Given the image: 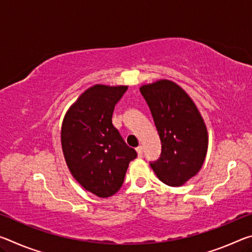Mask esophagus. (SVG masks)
I'll list each match as a JSON object with an SVG mask.
<instances>
[{
  "instance_id": "esophagus-1",
  "label": "esophagus",
  "mask_w": 252,
  "mask_h": 252,
  "mask_svg": "<svg viewBox=\"0 0 252 252\" xmlns=\"http://www.w3.org/2000/svg\"><path fill=\"white\" fill-rule=\"evenodd\" d=\"M136 150V152H138V156L139 157H142V152H143V150H142V146H139L138 148L135 149Z\"/></svg>"
}]
</instances>
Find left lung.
Here are the masks:
<instances>
[{
  "instance_id": "left-lung-1",
  "label": "left lung",
  "mask_w": 252,
  "mask_h": 252,
  "mask_svg": "<svg viewBox=\"0 0 252 252\" xmlns=\"http://www.w3.org/2000/svg\"><path fill=\"white\" fill-rule=\"evenodd\" d=\"M162 149L151 168L165 185L180 187L201 169L208 150L207 126L197 106L182 88L170 80L142 85Z\"/></svg>"
}]
</instances>
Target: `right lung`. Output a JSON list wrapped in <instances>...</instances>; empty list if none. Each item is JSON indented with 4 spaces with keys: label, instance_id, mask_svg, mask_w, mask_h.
<instances>
[{
    "label": "right lung",
    "instance_id": "add662e5",
    "mask_svg": "<svg viewBox=\"0 0 252 252\" xmlns=\"http://www.w3.org/2000/svg\"><path fill=\"white\" fill-rule=\"evenodd\" d=\"M126 90V85H93L63 119L61 143L70 172L85 190L100 198L118 192L130 161L136 158L134 149L112 125L114 106Z\"/></svg>",
    "mask_w": 252,
    "mask_h": 252
}]
</instances>
